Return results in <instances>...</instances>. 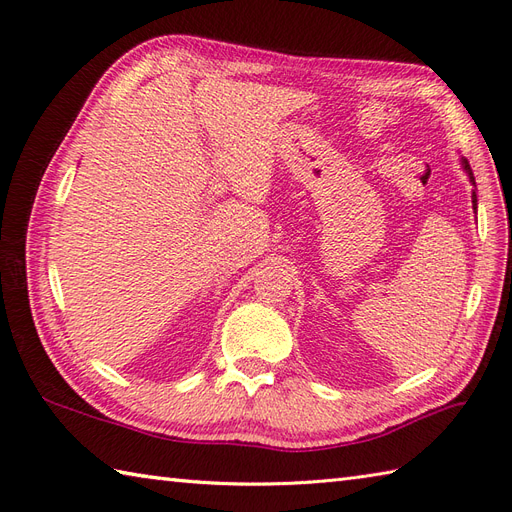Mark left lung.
I'll return each instance as SVG.
<instances>
[{
	"instance_id": "8db88e82",
	"label": "left lung",
	"mask_w": 512,
	"mask_h": 512,
	"mask_svg": "<svg viewBox=\"0 0 512 512\" xmlns=\"http://www.w3.org/2000/svg\"><path fill=\"white\" fill-rule=\"evenodd\" d=\"M463 166H466V170H468V175H470V181L474 183V175H472V168H470L468 160H463ZM472 203H474V209H476V192H472Z\"/></svg>"
}]
</instances>
